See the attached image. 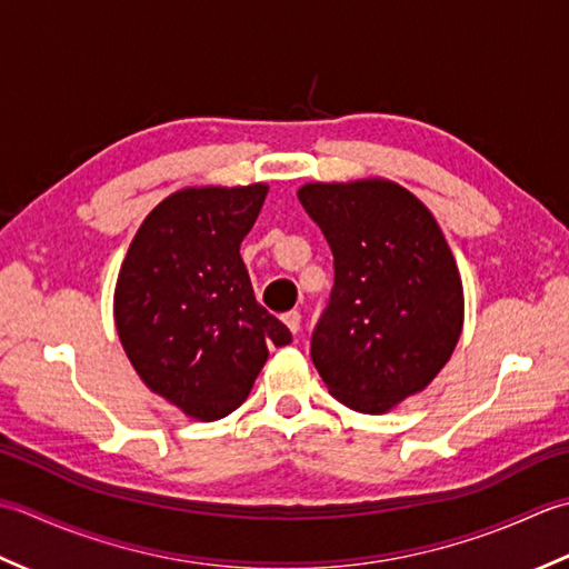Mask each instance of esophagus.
I'll return each mask as SVG.
<instances>
[{
  "label": "esophagus",
  "mask_w": 569,
  "mask_h": 569,
  "mask_svg": "<svg viewBox=\"0 0 569 569\" xmlns=\"http://www.w3.org/2000/svg\"><path fill=\"white\" fill-rule=\"evenodd\" d=\"M282 321L287 323L289 331L299 333V329H301V315H299L297 309H292V311H287V315H282Z\"/></svg>",
  "instance_id": "esophagus-1"
}]
</instances>
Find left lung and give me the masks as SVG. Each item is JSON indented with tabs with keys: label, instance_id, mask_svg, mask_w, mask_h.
<instances>
[{
	"label": "left lung",
	"instance_id": "8db88e82",
	"mask_svg": "<svg viewBox=\"0 0 569 569\" xmlns=\"http://www.w3.org/2000/svg\"><path fill=\"white\" fill-rule=\"evenodd\" d=\"M299 201L333 254L311 361L346 408L378 415L430 386L459 341V270L437 220L392 181L307 183Z\"/></svg>",
	"mask_w": 569,
	"mask_h": 569
}]
</instances>
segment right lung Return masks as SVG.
Masks as SVG:
<instances>
[{"label": "right lung", "mask_w": 569, "mask_h": 569, "mask_svg": "<svg viewBox=\"0 0 569 569\" xmlns=\"http://www.w3.org/2000/svg\"><path fill=\"white\" fill-rule=\"evenodd\" d=\"M264 196V183L171 193L139 226L114 287L127 358L149 390L193 420L240 408L270 346L292 341L254 301L240 258Z\"/></svg>", "instance_id": "1"}]
</instances>
